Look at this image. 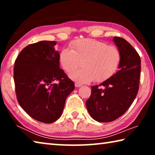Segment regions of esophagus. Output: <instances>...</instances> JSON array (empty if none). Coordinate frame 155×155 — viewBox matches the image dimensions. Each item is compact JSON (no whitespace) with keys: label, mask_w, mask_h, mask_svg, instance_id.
<instances>
[{"label":"esophagus","mask_w":155,"mask_h":155,"mask_svg":"<svg viewBox=\"0 0 155 155\" xmlns=\"http://www.w3.org/2000/svg\"><path fill=\"white\" fill-rule=\"evenodd\" d=\"M81 86H82V84H81V83H78V82H76L75 83V87H81Z\"/></svg>","instance_id":"obj_1"}]
</instances>
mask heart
<instances>
[{
  "instance_id": "obj_1",
  "label": "heart",
  "mask_w": 155,
  "mask_h": 155,
  "mask_svg": "<svg viewBox=\"0 0 155 155\" xmlns=\"http://www.w3.org/2000/svg\"><path fill=\"white\" fill-rule=\"evenodd\" d=\"M70 48L60 52V64L67 73H71L82 64L83 68L70 74L80 83L94 80L103 82L114 74L121 62L120 50L94 39H79L70 44Z\"/></svg>"
}]
</instances>
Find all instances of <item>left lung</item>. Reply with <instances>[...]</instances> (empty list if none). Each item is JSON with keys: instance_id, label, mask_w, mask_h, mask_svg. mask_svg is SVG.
Wrapping results in <instances>:
<instances>
[{"instance_id": "left-lung-1", "label": "left lung", "mask_w": 155, "mask_h": 155, "mask_svg": "<svg viewBox=\"0 0 155 155\" xmlns=\"http://www.w3.org/2000/svg\"><path fill=\"white\" fill-rule=\"evenodd\" d=\"M113 41L121 53L119 70L99 85L91 87L86 107L99 122L114 121L124 114L137 96L141 72L140 57L130 43L120 37Z\"/></svg>"}]
</instances>
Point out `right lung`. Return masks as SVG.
I'll use <instances>...</instances> for the list:
<instances>
[{
	"label": "right lung",
	"mask_w": 155,
	"mask_h": 155,
	"mask_svg": "<svg viewBox=\"0 0 155 155\" xmlns=\"http://www.w3.org/2000/svg\"><path fill=\"white\" fill-rule=\"evenodd\" d=\"M54 41L26 46L15 61L14 78L17 100L32 118L44 123L58 120L74 83L59 68ZM57 81L58 83L55 82Z\"/></svg>",
	"instance_id": "right-lung-1"
}]
</instances>
